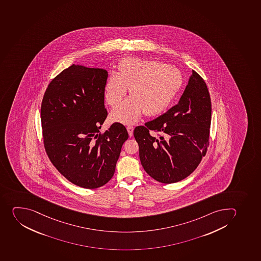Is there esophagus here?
Masks as SVG:
<instances>
[{"label": "esophagus", "mask_w": 261, "mask_h": 261, "mask_svg": "<svg viewBox=\"0 0 261 261\" xmlns=\"http://www.w3.org/2000/svg\"><path fill=\"white\" fill-rule=\"evenodd\" d=\"M127 132H128V134H129V136H133V134H134V127L132 126V125H128L127 127Z\"/></svg>", "instance_id": "34e87169"}]
</instances>
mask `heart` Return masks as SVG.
Masks as SVG:
<instances>
[{"instance_id": "obj_1", "label": "heart", "mask_w": 261, "mask_h": 261, "mask_svg": "<svg viewBox=\"0 0 261 261\" xmlns=\"http://www.w3.org/2000/svg\"><path fill=\"white\" fill-rule=\"evenodd\" d=\"M184 77L179 69L157 60L126 58L118 73L112 72L105 82L104 97L115 107L130 88L132 96L111 113L113 121L133 123L146 115L155 116L167 109L181 90Z\"/></svg>"}]
</instances>
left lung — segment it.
<instances>
[{
  "label": "left lung",
  "mask_w": 261,
  "mask_h": 261,
  "mask_svg": "<svg viewBox=\"0 0 261 261\" xmlns=\"http://www.w3.org/2000/svg\"><path fill=\"white\" fill-rule=\"evenodd\" d=\"M211 117L212 104L206 83L192 70L176 105L134 129L139 159L146 172L165 184L180 181L191 175L206 154Z\"/></svg>",
  "instance_id": "obj_1"
}]
</instances>
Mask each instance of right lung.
Here are the masks:
<instances>
[{
    "label": "right lung",
    "instance_id": "right-lung-1",
    "mask_svg": "<svg viewBox=\"0 0 261 261\" xmlns=\"http://www.w3.org/2000/svg\"><path fill=\"white\" fill-rule=\"evenodd\" d=\"M108 77L106 69L72 65L48 85L41 106L48 158L69 181L86 189L102 187L112 179L128 139L126 127L118 122L100 134L108 116Z\"/></svg>",
    "mask_w": 261,
    "mask_h": 261
}]
</instances>
